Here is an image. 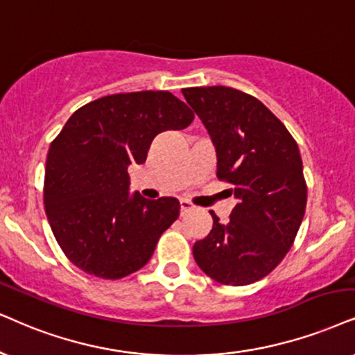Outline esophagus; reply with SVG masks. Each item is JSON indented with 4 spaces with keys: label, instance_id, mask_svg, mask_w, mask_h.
I'll use <instances>...</instances> for the list:
<instances>
[{
    "label": "esophagus",
    "instance_id": "obj_1",
    "mask_svg": "<svg viewBox=\"0 0 355 355\" xmlns=\"http://www.w3.org/2000/svg\"><path fill=\"white\" fill-rule=\"evenodd\" d=\"M193 208H195V206H193L190 201H187V200H180V213H182V216L183 214H187L188 211H191Z\"/></svg>",
    "mask_w": 355,
    "mask_h": 355
}]
</instances>
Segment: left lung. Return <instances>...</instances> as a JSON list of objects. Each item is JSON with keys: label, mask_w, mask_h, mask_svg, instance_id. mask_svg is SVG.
<instances>
[{"label": "left lung", "mask_w": 355, "mask_h": 355, "mask_svg": "<svg viewBox=\"0 0 355 355\" xmlns=\"http://www.w3.org/2000/svg\"><path fill=\"white\" fill-rule=\"evenodd\" d=\"M208 129L218 178L232 185L230 223L211 213L209 234L193 245L196 263L223 285H249L268 275L293 245L308 188L297 141L257 98L231 87L183 88Z\"/></svg>", "instance_id": "left-lung-1"}]
</instances>
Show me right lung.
I'll return each instance as SVG.
<instances>
[{"mask_svg":"<svg viewBox=\"0 0 355 355\" xmlns=\"http://www.w3.org/2000/svg\"><path fill=\"white\" fill-rule=\"evenodd\" d=\"M195 113L170 92L116 93L75 111L49 147L44 205L67 259L118 280L149 262L180 214L172 196H129L131 164H144L157 134L180 131Z\"/></svg>","mask_w":355,"mask_h":355,"instance_id":"right-lung-1","label":"right lung"}]
</instances>
